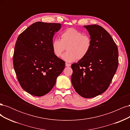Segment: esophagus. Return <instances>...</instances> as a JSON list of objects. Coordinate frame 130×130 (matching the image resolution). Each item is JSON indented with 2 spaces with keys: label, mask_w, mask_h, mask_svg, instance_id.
Here are the masks:
<instances>
[{
  "label": "esophagus",
  "mask_w": 130,
  "mask_h": 130,
  "mask_svg": "<svg viewBox=\"0 0 130 130\" xmlns=\"http://www.w3.org/2000/svg\"><path fill=\"white\" fill-rule=\"evenodd\" d=\"M66 67H70V66H71V64H69V63H66Z\"/></svg>",
  "instance_id": "1"
}]
</instances>
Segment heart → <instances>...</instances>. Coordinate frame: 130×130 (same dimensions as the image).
<instances>
[{
    "label": "heart",
    "mask_w": 130,
    "mask_h": 130,
    "mask_svg": "<svg viewBox=\"0 0 130 130\" xmlns=\"http://www.w3.org/2000/svg\"><path fill=\"white\" fill-rule=\"evenodd\" d=\"M60 37V40L56 38L53 40L52 50L54 54L58 57H61L63 52L67 50L62 56V58L67 62L84 58L92 46L91 37L75 29H67L61 32Z\"/></svg>",
    "instance_id": "b5f03b06"
}]
</instances>
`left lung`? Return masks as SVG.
<instances>
[{"label": "left lung", "mask_w": 130, "mask_h": 130, "mask_svg": "<svg viewBox=\"0 0 130 130\" xmlns=\"http://www.w3.org/2000/svg\"><path fill=\"white\" fill-rule=\"evenodd\" d=\"M92 46L84 58L72 64V83L85 98L95 97L108 88L118 67V50L111 35L98 25H85Z\"/></svg>", "instance_id": "1"}]
</instances>
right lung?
Masks as SVG:
<instances>
[{
    "instance_id": "1",
    "label": "right lung",
    "mask_w": 130,
    "mask_h": 130,
    "mask_svg": "<svg viewBox=\"0 0 130 130\" xmlns=\"http://www.w3.org/2000/svg\"><path fill=\"white\" fill-rule=\"evenodd\" d=\"M60 23L37 22L18 37L13 64L22 88L31 95L48 93L64 69L65 62L53 53L52 43Z\"/></svg>"
}]
</instances>
